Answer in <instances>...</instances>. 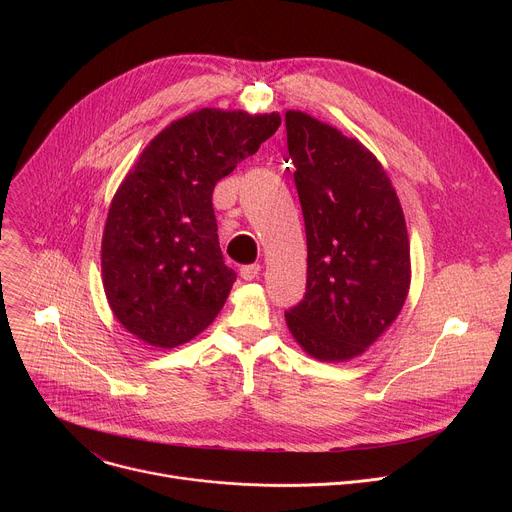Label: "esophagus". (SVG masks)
<instances>
[{
    "label": "esophagus",
    "mask_w": 512,
    "mask_h": 512,
    "mask_svg": "<svg viewBox=\"0 0 512 512\" xmlns=\"http://www.w3.org/2000/svg\"><path fill=\"white\" fill-rule=\"evenodd\" d=\"M259 271H261V265H245V267H241V277L245 279V281H253L255 277H259Z\"/></svg>",
    "instance_id": "obj_1"
}]
</instances>
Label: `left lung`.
<instances>
[{
    "label": "left lung",
    "mask_w": 512,
    "mask_h": 512,
    "mask_svg": "<svg viewBox=\"0 0 512 512\" xmlns=\"http://www.w3.org/2000/svg\"><path fill=\"white\" fill-rule=\"evenodd\" d=\"M285 129L308 241L306 296L285 322L312 358L344 362L367 350L407 300L403 208L385 168L358 139L294 109Z\"/></svg>",
    "instance_id": "8db88e82"
}]
</instances>
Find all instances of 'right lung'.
I'll use <instances>...</instances> for the list:
<instances>
[{
  "instance_id": "1",
  "label": "right lung",
  "mask_w": 512,
  "mask_h": 512,
  "mask_svg": "<svg viewBox=\"0 0 512 512\" xmlns=\"http://www.w3.org/2000/svg\"><path fill=\"white\" fill-rule=\"evenodd\" d=\"M279 123V113L206 107L145 145L111 200L101 243L105 296L129 334L176 348L223 310L237 273L218 245L212 190Z\"/></svg>"
}]
</instances>
